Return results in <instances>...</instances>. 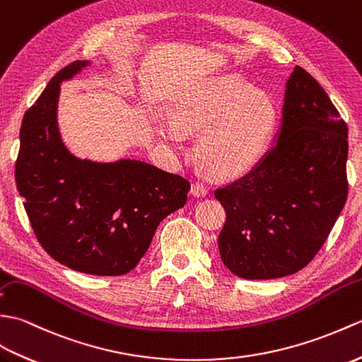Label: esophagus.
I'll use <instances>...</instances> for the list:
<instances>
[{
  "instance_id": "34e87169",
  "label": "esophagus",
  "mask_w": 362,
  "mask_h": 362,
  "mask_svg": "<svg viewBox=\"0 0 362 362\" xmlns=\"http://www.w3.org/2000/svg\"><path fill=\"white\" fill-rule=\"evenodd\" d=\"M207 192H209V189L203 181H194V184H192V187H190V194L194 197H204Z\"/></svg>"
}]
</instances>
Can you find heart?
<instances>
[{
    "label": "heart",
    "instance_id": "b5f03b06",
    "mask_svg": "<svg viewBox=\"0 0 362 362\" xmlns=\"http://www.w3.org/2000/svg\"><path fill=\"white\" fill-rule=\"evenodd\" d=\"M277 107L245 80L226 74L204 80L176 103L171 122L158 133L168 146L181 147L182 132L203 130L197 156L209 172L234 178L252 168L267 150L277 125Z\"/></svg>",
    "mask_w": 362,
    "mask_h": 362
}]
</instances>
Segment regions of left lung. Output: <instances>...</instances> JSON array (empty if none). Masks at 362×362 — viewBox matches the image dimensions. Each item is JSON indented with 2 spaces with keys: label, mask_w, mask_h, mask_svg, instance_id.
I'll use <instances>...</instances> for the list:
<instances>
[{
  "label": "left lung",
  "mask_w": 362,
  "mask_h": 362,
  "mask_svg": "<svg viewBox=\"0 0 362 362\" xmlns=\"http://www.w3.org/2000/svg\"><path fill=\"white\" fill-rule=\"evenodd\" d=\"M347 133L324 88L296 66L277 142L251 172L215 190L226 211L218 249L232 274L279 279L315 259L347 202Z\"/></svg>",
  "instance_id": "left-lung-1"
}]
</instances>
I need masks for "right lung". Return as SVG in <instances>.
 <instances>
[{
    "instance_id": "obj_1",
    "label": "right lung",
    "mask_w": 362,
    "mask_h": 362,
    "mask_svg": "<svg viewBox=\"0 0 362 362\" xmlns=\"http://www.w3.org/2000/svg\"><path fill=\"white\" fill-rule=\"evenodd\" d=\"M60 69L20 128L15 182L38 243L54 260L93 276H122L147 252L158 224L187 202L189 180L142 160L100 164L72 156L57 130Z\"/></svg>"
}]
</instances>
